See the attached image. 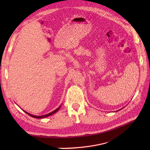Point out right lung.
Instances as JSON below:
<instances>
[{"instance_id": "right-lung-1", "label": "right lung", "mask_w": 150, "mask_h": 150, "mask_svg": "<svg viewBox=\"0 0 150 150\" xmlns=\"http://www.w3.org/2000/svg\"><path fill=\"white\" fill-rule=\"evenodd\" d=\"M60 107H61V106H59L58 108H57L56 110H54V111H52L51 112H49V113H48V114H47V115H43V116H34V115H31V114H29V113L25 112V111H24V112H25L27 113V114L29 115L31 117H34V118H43V117H47V116H51V115L54 114V113L56 112L59 110Z\"/></svg>"}]
</instances>
